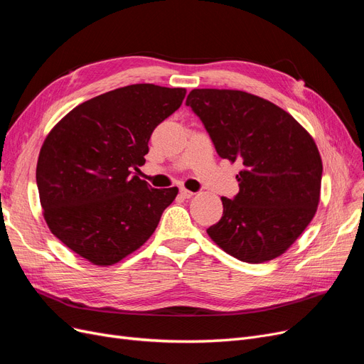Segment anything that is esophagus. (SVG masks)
Masks as SVG:
<instances>
[{"label": "esophagus", "mask_w": 364, "mask_h": 364, "mask_svg": "<svg viewBox=\"0 0 364 364\" xmlns=\"http://www.w3.org/2000/svg\"><path fill=\"white\" fill-rule=\"evenodd\" d=\"M180 195H181L184 199H189V198H192L195 193L191 192V191H187L186 187H181V189H180Z\"/></svg>", "instance_id": "34e87169"}]
</instances>
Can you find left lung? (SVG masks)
Masks as SVG:
<instances>
[{
	"label": "left lung",
	"instance_id": "1",
	"mask_svg": "<svg viewBox=\"0 0 364 364\" xmlns=\"http://www.w3.org/2000/svg\"><path fill=\"white\" fill-rule=\"evenodd\" d=\"M219 157L239 161V193L207 230L219 248L246 263L284 254L307 228L321 198L322 159L291 114L252 93L193 89L187 95Z\"/></svg>",
	"mask_w": 364,
	"mask_h": 364
}]
</instances>
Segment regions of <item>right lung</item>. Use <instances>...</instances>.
I'll list each match as a JSON object with an SVG mask.
<instances>
[{
  "label": "right lung",
  "instance_id": "1",
  "mask_svg": "<svg viewBox=\"0 0 364 364\" xmlns=\"http://www.w3.org/2000/svg\"><path fill=\"white\" fill-rule=\"evenodd\" d=\"M186 97L149 83L105 92L77 105L43 140L36 181L46 225L69 250L112 266L156 231L177 187L154 189L134 171L154 128Z\"/></svg>",
  "mask_w": 364,
  "mask_h": 364
}]
</instances>
